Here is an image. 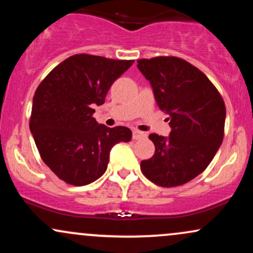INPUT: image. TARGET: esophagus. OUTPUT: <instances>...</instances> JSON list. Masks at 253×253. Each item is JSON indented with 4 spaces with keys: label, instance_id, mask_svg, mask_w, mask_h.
I'll use <instances>...</instances> for the list:
<instances>
[{
    "label": "esophagus",
    "instance_id": "esophagus-1",
    "mask_svg": "<svg viewBox=\"0 0 253 253\" xmlns=\"http://www.w3.org/2000/svg\"><path fill=\"white\" fill-rule=\"evenodd\" d=\"M146 136H147L146 133L140 132V130H138V129H133V139H134V140H139V139H145Z\"/></svg>",
    "mask_w": 253,
    "mask_h": 253
}]
</instances>
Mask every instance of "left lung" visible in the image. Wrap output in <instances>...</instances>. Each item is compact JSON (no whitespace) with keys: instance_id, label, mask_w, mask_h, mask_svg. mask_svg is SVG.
Masks as SVG:
<instances>
[{"instance_id":"1","label":"left lung","mask_w":253,"mask_h":253,"mask_svg":"<svg viewBox=\"0 0 253 253\" xmlns=\"http://www.w3.org/2000/svg\"><path fill=\"white\" fill-rule=\"evenodd\" d=\"M157 106L169 115L168 136L150 134L152 158L140 163L150 181L177 187L199 176L210 165L223 139L226 108L221 95L199 69L177 57L139 59Z\"/></svg>"}]
</instances>
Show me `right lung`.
<instances>
[{
	"label": "right lung",
	"mask_w": 253,
	"mask_h": 253,
	"mask_svg": "<svg viewBox=\"0 0 253 253\" xmlns=\"http://www.w3.org/2000/svg\"><path fill=\"white\" fill-rule=\"evenodd\" d=\"M134 60L76 54L52 70L36 90L30 129L43 163L64 182L85 185L106 172L110 150L132 139L127 127L114 128L92 118L94 106Z\"/></svg>",
	"instance_id": "add662e5"
}]
</instances>
